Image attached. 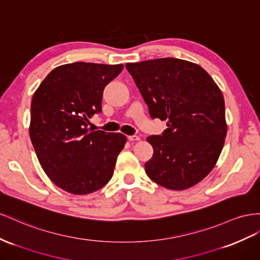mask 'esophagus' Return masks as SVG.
Masks as SVG:
<instances>
[{"label":"esophagus","mask_w":260,"mask_h":260,"mask_svg":"<svg viewBox=\"0 0 260 260\" xmlns=\"http://www.w3.org/2000/svg\"><path fill=\"white\" fill-rule=\"evenodd\" d=\"M128 139H129V141H139L140 137H138V136H128Z\"/></svg>","instance_id":"obj_1"}]
</instances>
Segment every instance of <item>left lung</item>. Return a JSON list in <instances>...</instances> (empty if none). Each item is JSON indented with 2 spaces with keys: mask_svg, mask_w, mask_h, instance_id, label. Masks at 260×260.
I'll list each match as a JSON object with an SVG mask.
<instances>
[{
  "mask_svg": "<svg viewBox=\"0 0 260 260\" xmlns=\"http://www.w3.org/2000/svg\"><path fill=\"white\" fill-rule=\"evenodd\" d=\"M152 119L167 120L162 136L147 137L153 156L145 173L172 190L198 184L212 171L226 137L220 88L196 63L176 58L125 64Z\"/></svg>",
  "mask_w": 260,
  "mask_h": 260,
  "instance_id": "left-lung-1",
  "label": "left lung"
}]
</instances>
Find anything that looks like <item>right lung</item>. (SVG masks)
Returning a JSON list of instances; mask_svg holds the SVG:
<instances>
[{"instance_id":"1","label":"right lung","mask_w":260,"mask_h":260,"mask_svg":"<svg viewBox=\"0 0 260 260\" xmlns=\"http://www.w3.org/2000/svg\"><path fill=\"white\" fill-rule=\"evenodd\" d=\"M122 64L74 62L53 69L35 92L29 136L43 170L74 194L92 193L113 177L127 139L121 133L88 130L102 111L105 86Z\"/></svg>"}]
</instances>
